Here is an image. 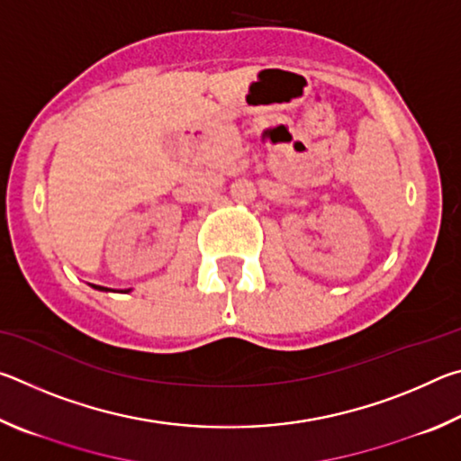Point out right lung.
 <instances>
[{
    "label": "right lung",
    "instance_id": "1",
    "mask_svg": "<svg viewBox=\"0 0 461 461\" xmlns=\"http://www.w3.org/2000/svg\"><path fill=\"white\" fill-rule=\"evenodd\" d=\"M93 288H97V291H113V293H130L131 288H126V291H115V288H107V286H99V285H91Z\"/></svg>",
    "mask_w": 461,
    "mask_h": 461
}]
</instances>
